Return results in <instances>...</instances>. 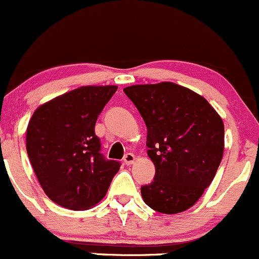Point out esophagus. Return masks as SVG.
<instances>
[{
  "mask_svg": "<svg viewBox=\"0 0 259 259\" xmlns=\"http://www.w3.org/2000/svg\"><path fill=\"white\" fill-rule=\"evenodd\" d=\"M135 159H136V157H135V154H133V153H127L126 156L123 157V162L127 164V166L135 163Z\"/></svg>",
  "mask_w": 259,
  "mask_h": 259,
  "instance_id": "1",
  "label": "esophagus"
}]
</instances>
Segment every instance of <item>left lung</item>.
Segmentation results:
<instances>
[{
	"instance_id": "8db88e82",
	"label": "left lung",
	"mask_w": 259,
	"mask_h": 259,
	"mask_svg": "<svg viewBox=\"0 0 259 259\" xmlns=\"http://www.w3.org/2000/svg\"><path fill=\"white\" fill-rule=\"evenodd\" d=\"M147 127L153 181L141 187L145 203L173 214L193 206L214 178L225 149L222 118L202 96L172 82L123 90Z\"/></svg>"
}]
</instances>
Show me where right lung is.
Listing matches in <instances>:
<instances>
[{"instance_id": "right-lung-1", "label": "right lung", "mask_w": 259, "mask_h": 259, "mask_svg": "<svg viewBox=\"0 0 259 259\" xmlns=\"http://www.w3.org/2000/svg\"><path fill=\"white\" fill-rule=\"evenodd\" d=\"M116 86H86L65 93L34 111L26 148L39 185L65 208L89 209L107 193L121 163L101 153L95 133L98 114Z\"/></svg>"}]
</instances>
